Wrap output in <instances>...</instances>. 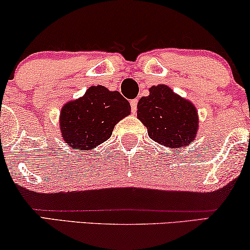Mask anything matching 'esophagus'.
Wrapping results in <instances>:
<instances>
[{
  "mask_svg": "<svg viewBox=\"0 0 250 250\" xmlns=\"http://www.w3.org/2000/svg\"><path fill=\"white\" fill-rule=\"evenodd\" d=\"M137 106H138V99H134L131 101V108H132V112L135 113L137 111Z\"/></svg>",
  "mask_w": 250,
  "mask_h": 250,
  "instance_id": "esophagus-1",
  "label": "esophagus"
}]
</instances>
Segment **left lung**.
Listing matches in <instances>:
<instances>
[{
    "label": "left lung",
    "mask_w": 250,
    "mask_h": 250,
    "mask_svg": "<svg viewBox=\"0 0 250 250\" xmlns=\"http://www.w3.org/2000/svg\"><path fill=\"white\" fill-rule=\"evenodd\" d=\"M137 115L147 127L149 138L162 146L181 148L196 138V108L165 85L149 88V95L138 102Z\"/></svg>",
    "instance_id": "left-lung-1"
}]
</instances>
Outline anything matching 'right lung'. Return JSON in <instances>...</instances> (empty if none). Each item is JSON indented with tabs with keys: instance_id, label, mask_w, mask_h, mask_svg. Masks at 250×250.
I'll return each mask as SVG.
<instances>
[{
	"instance_id": "add662e5",
	"label": "right lung",
	"mask_w": 250,
	"mask_h": 250,
	"mask_svg": "<svg viewBox=\"0 0 250 250\" xmlns=\"http://www.w3.org/2000/svg\"><path fill=\"white\" fill-rule=\"evenodd\" d=\"M129 112V102L121 93L92 86L85 95L62 108V139L74 150L94 149L111 137L115 125Z\"/></svg>"
}]
</instances>
